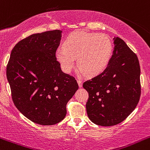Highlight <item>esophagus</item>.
<instances>
[{"mask_svg":"<svg viewBox=\"0 0 150 150\" xmlns=\"http://www.w3.org/2000/svg\"><path fill=\"white\" fill-rule=\"evenodd\" d=\"M77 82H78V83L79 88H82V86H83V83H82L81 80H77Z\"/></svg>","mask_w":150,"mask_h":150,"instance_id":"1","label":"esophagus"}]
</instances>
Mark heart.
I'll return each mask as SVG.
<instances>
[{"label":"heart","instance_id":"1","mask_svg":"<svg viewBox=\"0 0 150 150\" xmlns=\"http://www.w3.org/2000/svg\"><path fill=\"white\" fill-rule=\"evenodd\" d=\"M65 47L55 50V58L62 71L70 73L75 67L76 58L80 72L95 76L106 68L111 58L112 46L104 34L76 30L68 35Z\"/></svg>","mask_w":150,"mask_h":150}]
</instances>
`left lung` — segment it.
Returning a JSON list of instances; mask_svg holds the SVG:
<instances>
[{"instance_id":"left-lung-1","label":"left lung","mask_w":150,"mask_h":150,"mask_svg":"<svg viewBox=\"0 0 150 150\" xmlns=\"http://www.w3.org/2000/svg\"><path fill=\"white\" fill-rule=\"evenodd\" d=\"M113 43L106 68L83 85L89 94V119L104 127L125 120L135 109L141 93L140 67L136 54L120 38H113Z\"/></svg>"}]
</instances>
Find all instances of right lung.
<instances>
[{
	"mask_svg": "<svg viewBox=\"0 0 150 150\" xmlns=\"http://www.w3.org/2000/svg\"><path fill=\"white\" fill-rule=\"evenodd\" d=\"M61 37L60 30L28 36L15 45L6 67L14 105L41 125L61 122L67 103L78 89L76 80L62 71L55 58Z\"/></svg>",
	"mask_w": 150,
	"mask_h": 150,
	"instance_id": "right-lung-1",
	"label": "right lung"
}]
</instances>
